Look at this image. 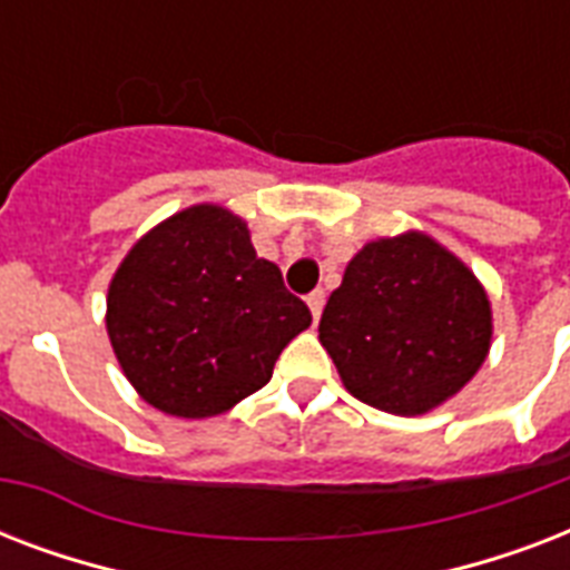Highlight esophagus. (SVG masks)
Here are the masks:
<instances>
[{"mask_svg": "<svg viewBox=\"0 0 570 570\" xmlns=\"http://www.w3.org/2000/svg\"><path fill=\"white\" fill-rule=\"evenodd\" d=\"M307 307H311L313 320H320L322 307H325V289H313V293L307 295Z\"/></svg>", "mask_w": 570, "mask_h": 570, "instance_id": "1", "label": "esophagus"}]
</instances>
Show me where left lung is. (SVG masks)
Returning <instances> with one entry per match:
<instances>
[{"instance_id": "obj_1", "label": "left lung", "mask_w": 570, "mask_h": 570, "mask_svg": "<svg viewBox=\"0 0 570 570\" xmlns=\"http://www.w3.org/2000/svg\"><path fill=\"white\" fill-rule=\"evenodd\" d=\"M320 340L352 396L390 414H425L485 361L491 304L450 250L405 233L370 242L348 263Z\"/></svg>"}]
</instances>
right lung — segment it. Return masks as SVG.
<instances>
[{"instance_id":"add662e5","label":"right lung","mask_w":570,"mask_h":570,"mask_svg":"<svg viewBox=\"0 0 570 570\" xmlns=\"http://www.w3.org/2000/svg\"><path fill=\"white\" fill-rule=\"evenodd\" d=\"M311 320L281 268L257 257L245 222L200 204L129 250L111 277L106 328L150 405L200 420L263 387Z\"/></svg>"}]
</instances>
